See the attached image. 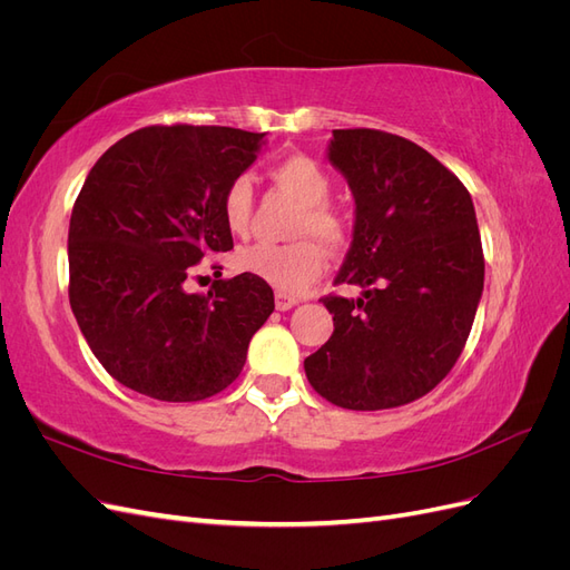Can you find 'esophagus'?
<instances>
[{
    "mask_svg": "<svg viewBox=\"0 0 570 570\" xmlns=\"http://www.w3.org/2000/svg\"><path fill=\"white\" fill-rule=\"evenodd\" d=\"M297 304H299L297 297L283 295V292H278V295H275V308H278V312H289V308L297 306Z\"/></svg>",
    "mask_w": 570,
    "mask_h": 570,
    "instance_id": "34e87169",
    "label": "esophagus"
}]
</instances>
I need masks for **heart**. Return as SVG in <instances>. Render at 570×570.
I'll return each instance as SVG.
<instances>
[{
  "label": "heart",
  "instance_id": "1",
  "mask_svg": "<svg viewBox=\"0 0 570 570\" xmlns=\"http://www.w3.org/2000/svg\"><path fill=\"white\" fill-rule=\"evenodd\" d=\"M271 178L285 187L287 193L302 204V212L295 223V235L304 237L289 245L256 243L239 249L235 266L256 275L258 281L268 283L283 295H297L308 283H314L325 268L327 249H342L350 239V223L333 204L331 197L333 180L325 168L306 154H289V157L271 166ZM252 218V183L247 178H235L226 195H223V220L233 233H245ZM316 236V244L307 237Z\"/></svg>",
  "mask_w": 570,
  "mask_h": 570
}]
</instances>
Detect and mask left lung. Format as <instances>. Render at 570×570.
Wrapping results in <instances>:
<instances>
[{"label":"left lung","mask_w":570,"mask_h":570,"mask_svg":"<svg viewBox=\"0 0 570 570\" xmlns=\"http://www.w3.org/2000/svg\"><path fill=\"white\" fill-rule=\"evenodd\" d=\"M331 161L354 197L352 245L323 297L335 331L304 358L312 387L342 409L409 404L452 371L485 283L469 189L416 142L383 130H333Z\"/></svg>","instance_id":"8db88e82"}]
</instances>
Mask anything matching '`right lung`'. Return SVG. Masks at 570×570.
<instances>
[{
	"instance_id": "1",
	"label": "right lung",
	"mask_w": 570,
	"mask_h": 570,
	"mask_svg": "<svg viewBox=\"0 0 570 570\" xmlns=\"http://www.w3.org/2000/svg\"><path fill=\"white\" fill-rule=\"evenodd\" d=\"M266 132L149 126L101 154L68 228V299L92 354L120 385L199 402L239 375L273 289L239 273L189 292L202 258L233 249L223 195Z\"/></svg>"
}]
</instances>
